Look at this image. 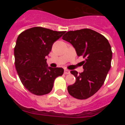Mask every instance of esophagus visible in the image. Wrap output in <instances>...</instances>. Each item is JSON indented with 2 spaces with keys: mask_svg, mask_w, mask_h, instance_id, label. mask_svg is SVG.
<instances>
[{
  "mask_svg": "<svg viewBox=\"0 0 125 125\" xmlns=\"http://www.w3.org/2000/svg\"><path fill=\"white\" fill-rule=\"evenodd\" d=\"M64 74H68L70 73V71L69 70H68V69H64Z\"/></svg>",
  "mask_w": 125,
  "mask_h": 125,
  "instance_id": "34e87169",
  "label": "esophagus"
}]
</instances>
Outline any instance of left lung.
Masks as SVG:
<instances>
[{
    "instance_id": "left-lung-1",
    "label": "left lung",
    "mask_w": 125,
    "mask_h": 125,
    "mask_svg": "<svg viewBox=\"0 0 125 125\" xmlns=\"http://www.w3.org/2000/svg\"><path fill=\"white\" fill-rule=\"evenodd\" d=\"M62 39L70 42L77 55L84 59L82 61L83 72L71 71L76 82L68 86V93L78 100L87 99L94 94L105 81L111 68V46L104 36L90 29L68 31Z\"/></svg>"
}]
</instances>
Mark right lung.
Instances as JSON below:
<instances>
[{"label": "right lung", "instance_id": "1", "mask_svg": "<svg viewBox=\"0 0 125 125\" xmlns=\"http://www.w3.org/2000/svg\"><path fill=\"white\" fill-rule=\"evenodd\" d=\"M64 33L34 27L23 31L17 37L14 47L15 68L24 86L35 95L49 93L56 78L63 74V68L47 67L46 56L53 43Z\"/></svg>", "mask_w": 125, "mask_h": 125}]
</instances>
